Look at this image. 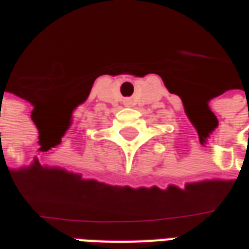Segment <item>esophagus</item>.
Segmentation results:
<instances>
[{
	"label": "esophagus",
	"instance_id": "obj_1",
	"mask_svg": "<svg viewBox=\"0 0 249 249\" xmlns=\"http://www.w3.org/2000/svg\"><path fill=\"white\" fill-rule=\"evenodd\" d=\"M130 103H131L130 100H126V102H124V105H126V106H130Z\"/></svg>",
	"mask_w": 249,
	"mask_h": 249
}]
</instances>
